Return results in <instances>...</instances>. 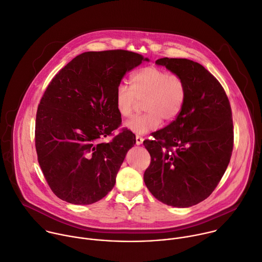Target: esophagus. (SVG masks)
Segmentation results:
<instances>
[{"label":"esophagus","mask_w":262,"mask_h":262,"mask_svg":"<svg viewBox=\"0 0 262 262\" xmlns=\"http://www.w3.org/2000/svg\"><path fill=\"white\" fill-rule=\"evenodd\" d=\"M135 140H136V144H137V145H139V144H141V143L143 142V138H142L140 135H136Z\"/></svg>","instance_id":"34e87169"}]
</instances>
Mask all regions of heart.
<instances>
[{
	"label": "heart",
	"instance_id": "heart-1",
	"mask_svg": "<svg viewBox=\"0 0 262 262\" xmlns=\"http://www.w3.org/2000/svg\"><path fill=\"white\" fill-rule=\"evenodd\" d=\"M187 96L185 80L177 74L148 66L134 72L130 77V86L120 83L114 101L119 115L131 117L138 101H142V115L126 123L131 132L143 135L158 129L162 119L166 122L176 120L181 114Z\"/></svg>",
	"mask_w": 262,
	"mask_h": 262
}]
</instances>
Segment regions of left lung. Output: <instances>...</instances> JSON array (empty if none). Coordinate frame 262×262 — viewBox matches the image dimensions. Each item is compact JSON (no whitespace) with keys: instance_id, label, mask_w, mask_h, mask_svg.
Masks as SVG:
<instances>
[{"instance_id":"1","label":"left lung","mask_w":262,"mask_h":262,"mask_svg":"<svg viewBox=\"0 0 262 262\" xmlns=\"http://www.w3.org/2000/svg\"><path fill=\"white\" fill-rule=\"evenodd\" d=\"M186 82L179 117L144 140L150 163L143 174L159 201L189 207L210 196L221 181L233 148V123L227 95L202 65L187 59L156 61Z\"/></svg>"}]
</instances>
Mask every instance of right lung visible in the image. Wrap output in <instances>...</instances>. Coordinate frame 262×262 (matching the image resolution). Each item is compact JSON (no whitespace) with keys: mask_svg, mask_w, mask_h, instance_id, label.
Instances as JSON below:
<instances>
[{"mask_svg":"<svg viewBox=\"0 0 262 262\" xmlns=\"http://www.w3.org/2000/svg\"><path fill=\"white\" fill-rule=\"evenodd\" d=\"M148 61L136 52L88 51L51 79L38 105L35 145L44 178L59 198L91 204L112 191L135 135L123 130L115 93L126 72Z\"/></svg>","mask_w":262,"mask_h":262,"instance_id":"add662e5","label":"right lung"}]
</instances>
